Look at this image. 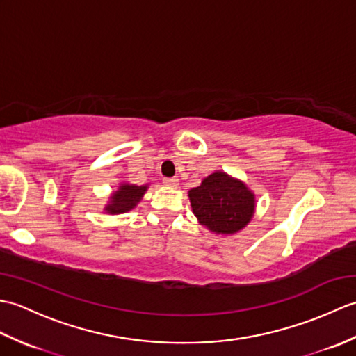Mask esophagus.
<instances>
[{"label":"esophagus","instance_id":"obj_1","mask_svg":"<svg viewBox=\"0 0 356 356\" xmlns=\"http://www.w3.org/2000/svg\"><path fill=\"white\" fill-rule=\"evenodd\" d=\"M163 184L166 186H177L179 185V179L177 177H165Z\"/></svg>","mask_w":356,"mask_h":356}]
</instances>
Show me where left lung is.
<instances>
[{
  "mask_svg": "<svg viewBox=\"0 0 356 356\" xmlns=\"http://www.w3.org/2000/svg\"><path fill=\"white\" fill-rule=\"evenodd\" d=\"M188 195L199 223L222 236L243 229L254 216V193L241 180L223 171L209 174Z\"/></svg>",
  "mask_w": 356,
  "mask_h": 356,
  "instance_id": "obj_1",
  "label": "left lung"
}]
</instances>
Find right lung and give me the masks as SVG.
<instances>
[{
	"instance_id": "add662e5",
	"label": "right lung",
	"mask_w": 356,
	"mask_h": 356,
	"mask_svg": "<svg viewBox=\"0 0 356 356\" xmlns=\"http://www.w3.org/2000/svg\"><path fill=\"white\" fill-rule=\"evenodd\" d=\"M148 190L147 185H131V184H120L118 191L113 193L110 202L105 207L108 214H124L131 211L142 200L143 194Z\"/></svg>"
}]
</instances>
